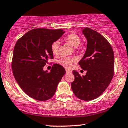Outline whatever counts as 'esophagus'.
<instances>
[{
	"label": "esophagus",
	"instance_id": "34e87169",
	"mask_svg": "<svg viewBox=\"0 0 128 128\" xmlns=\"http://www.w3.org/2000/svg\"><path fill=\"white\" fill-rule=\"evenodd\" d=\"M66 73H70V71L69 70H67V69H66Z\"/></svg>",
	"mask_w": 128,
	"mask_h": 128
}]
</instances>
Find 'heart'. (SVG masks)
<instances>
[{"mask_svg": "<svg viewBox=\"0 0 128 128\" xmlns=\"http://www.w3.org/2000/svg\"><path fill=\"white\" fill-rule=\"evenodd\" d=\"M64 40L66 42H68L70 44L74 47L77 48H82V45L80 44V38L79 36L74 33L69 34L67 36L64 37ZM59 48H60V42L58 41H55L51 45V51L54 55H57L59 52ZM74 59L72 58H68V57H66V58H62L58 61V63L61 64V66H64L66 68H70L73 62H74Z\"/></svg>", "mask_w": 128, "mask_h": 128, "instance_id": "heart-1", "label": "heart"}]
</instances>
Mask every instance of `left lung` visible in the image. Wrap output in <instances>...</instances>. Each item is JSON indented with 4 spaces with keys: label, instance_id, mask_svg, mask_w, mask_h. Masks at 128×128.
<instances>
[{
    "label": "left lung",
    "instance_id": "1",
    "mask_svg": "<svg viewBox=\"0 0 128 128\" xmlns=\"http://www.w3.org/2000/svg\"><path fill=\"white\" fill-rule=\"evenodd\" d=\"M83 34L87 40V48L79 65L86 73L81 76L73 70L74 80L71 86L78 98L92 100L100 96L111 82L114 73V55L110 42L99 32L86 28Z\"/></svg>",
    "mask_w": 128,
    "mask_h": 128
}]
</instances>
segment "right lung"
I'll use <instances>...</instances> for the list:
<instances>
[{
	"mask_svg": "<svg viewBox=\"0 0 128 128\" xmlns=\"http://www.w3.org/2000/svg\"><path fill=\"white\" fill-rule=\"evenodd\" d=\"M62 29L36 28L32 29L16 42L13 52L12 73L19 86L27 95L44 101L54 95L57 86L66 70L54 64L50 72L43 67L49 59H53L51 45L59 39Z\"/></svg>",
	"mask_w": 128,
	"mask_h": 128,
	"instance_id": "obj_1",
	"label": "right lung"
}]
</instances>
